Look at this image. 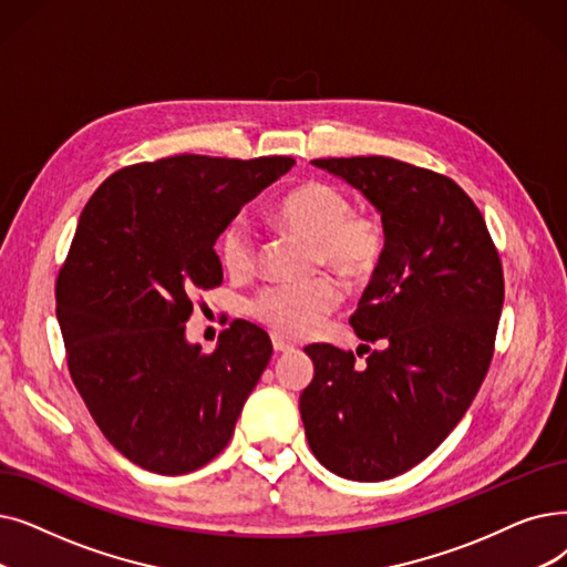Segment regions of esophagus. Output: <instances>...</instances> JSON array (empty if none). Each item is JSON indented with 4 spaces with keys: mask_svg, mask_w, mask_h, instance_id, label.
<instances>
[{
    "mask_svg": "<svg viewBox=\"0 0 567 567\" xmlns=\"http://www.w3.org/2000/svg\"><path fill=\"white\" fill-rule=\"evenodd\" d=\"M274 350L278 354H287V352H293V344L287 342L282 336H274Z\"/></svg>",
    "mask_w": 567,
    "mask_h": 567,
    "instance_id": "34e87169",
    "label": "esophagus"
}]
</instances>
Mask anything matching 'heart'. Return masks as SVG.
I'll return each mask as SVG.
<instances>
[{
	"mask_svg": "<svg viewBox=\"0 0 567 567\" xmlns=\"http://www.w3.org/2000/svg\"><path fill=\"white\" fill-rule=\"evenodd\" d=\"M350 196L329 183H306L282 196L276 219L289 231L312 240L315 264H327L352 282L371 280L386 255V229L373 215L352 213ZM217 255L231 276H250L259 250L243 217L231 219L217 238ZM342 299L331 276L306 282H276L255 293L250 315L287 338L310 336Z\"/></svg>",
	"mask_w": 567,
	"mask_h": 567,
	"instance_id": "heart-1",
	"label": "heart"
}]
</instances>
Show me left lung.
<instances>
[{
	"label": "left lung",
	"mask_w": 567,
	"mask_h": 567,
	"mask_svg": "<svg viewBox=\"0 0 567 567\" xmlns=\"http://www.w3.org/2000/svg\"><path fill=\"white\" fill-rule=\"evenodd\" d=\"M312 164L382 213L386 255L350 324L384 348L357 365L354 352L308 344L315 378L301 420L331 473L382 482L424 461L475 401L494 359L503 264L480 208L452 178L380 155Z\"/></svg>",
	"instance_id": "obj_1"
}]
</instances>
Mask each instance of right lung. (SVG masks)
<instances>
[{"mask_svg": "<svg viewBox=\"0 0 567 567\" xmlns=\"http://www.w3.org/2000/svg\"><path fill=\"white\" fill-rule=\"evenodd\" d=\"M291 157L174 155L115 171L85 204L58 274L66 365L94 424L132 463L185 475L213 461L274 344L234 319L215 352L185 340L202 289L223 285L215 240Z\"/></svg>", "mask_w": 567, "mask_h": 567, "instance_id": "add662e5", "label": "right lung"}]
</instances>
